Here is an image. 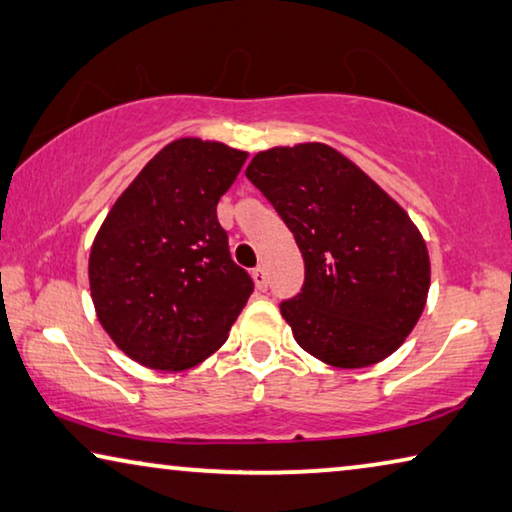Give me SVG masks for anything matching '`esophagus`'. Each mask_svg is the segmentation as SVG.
<instances>
[{"mask_svg": "<svg viewBox=\"0 0 512 512\" xmlns=\"http://www.w3.org/2000/svg\"><path fill=\"white\" fill-rule=\"evenodd\" d=\"M251 277H254L258 290H265L267 288V270H265L263 265H258L256 270H254V274H251Z\"/></svg>", "mask_w": 512, "mask_h": 512, "instance_id": "obj_1", "label": "esophagus"}]
</instances>
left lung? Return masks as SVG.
I'll return each instance as SVG.
<instances>
[{"label": "left lung", "instance_id": "left-lung-1", "mask_svg": "<svg viewBox=\"0 0 512 512\" xmlns=\"http://www.w3.org/2000/svg\"><path fill=\"white\" fill-rule=\"evenodd\" d=\"M247 178L302 251V293L281 302L300 348L336 368L393 355L419 322L430 288L428 247L410 215L320 141L256 153Z\"/></svg>", "mask_w": 512, "mask_h": 512}]
</instances>
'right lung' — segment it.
<instances>
[{"instance_id":"right-lung-1","label":"right lung","mask_w":512,"mask_h":512,"mask_svg":"<svg viewBox=\"0 0 512 512\" xmlns=\"http://www.w3.org/2000/svg\"><path fill=\"white\" fill-rule=\"evenodd\" d=\"M245 151L183 137L125 187L93 240L89 286L109 338L155 371L201 364L229 338L254 281L233 263L217 203Z\"/></svg>"}]
</instances>
